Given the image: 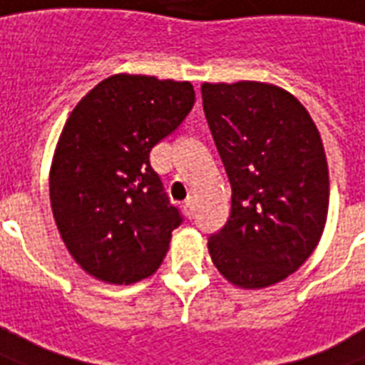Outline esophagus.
<instances>
[{"label":"esophagus","instance_id":"esophagus-1","mask_svg":"<svg viewBox=\"0 0 365 365\" xmlns=\"http://www.w3.org/2000/svg\"><path fill=\"white\" fill-rule=\"evenodd\" d=\"M183 210H185V215H187V218H193L195 217V201L193 199H187L185 203H183Z\"/></svg>","mask_w":365,"mask_h":365}]
</instances>
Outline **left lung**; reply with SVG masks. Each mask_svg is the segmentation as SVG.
I'll list each match as a JSON object with an SVG mask.
<instances>
[{
    "label": "left lung",
    "instance_id": "1",
    "mask_svg": "<svg viewBox=\"0 0 365 365\" xmlns=\"http://www.w3.org/2000/svg\"><path fill=\"white\" fill-rule=\"evenodd\" d=\"M203 110L232 185L209 237L212 263L240 288L284 280L317 247L329 209L325 148L296 96L257 81L203 83Z\"/></svg>",
    "mask_w": 365,
    "mask_h": 365
}]
</instances>
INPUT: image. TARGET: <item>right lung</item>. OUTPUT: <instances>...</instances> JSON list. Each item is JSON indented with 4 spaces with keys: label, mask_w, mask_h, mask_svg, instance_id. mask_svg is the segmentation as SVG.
<instances>
[{
    "label": "right lung",
    "mask_w": 365,
    "mask_h": 365,
    "mask_svg": "<svg viewBox=\"0 0 365 365\" xmlns=\"http://www.w3.org/2000/svg\"><path fill=\"white\" fill-rule=\"evenodd\" d=\"M195 104L187 81L112 75L75 106L59 135L50 201L63 244L94 279L131 284L160 267L182 215L150 150Z\"/></svg>",
    "instance_id": "obj_1"
}]
</instances>
